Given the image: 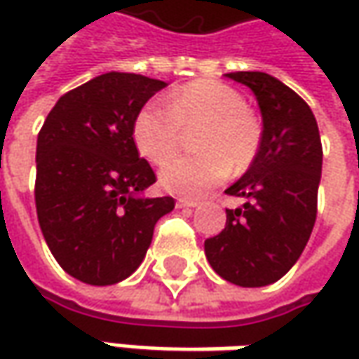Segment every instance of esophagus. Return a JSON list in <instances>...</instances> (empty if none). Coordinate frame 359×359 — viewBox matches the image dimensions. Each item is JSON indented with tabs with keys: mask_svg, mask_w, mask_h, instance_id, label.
I'll use <instances>...</instances> for the list:
<instances>
[{
	"mask_svg": "<svg viewBox=\"0 0 359 359\" xmlns=\"http://www.w3.org/2000/svg\"><path fill=\"white\" fill-rule=\"evenodd\" d=\"M177 208H196L198 205V200H189V198H180L175 201Z\"/></svg>",
	"mask_w": 359,
	"mask_h": 359,
	"instance_id": "esophagus-1",
	"label": "esophagus"
}]
</instances>
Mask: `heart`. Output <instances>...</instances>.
Instances as JSON below:
<instances>
[{"mask_svg": "<svg viewBox=\"0 0 359 359\" xmlns=\"http://www.w3.org/2000/svg\"><path fill=\"white\" fill-rule=\"evenodd\" d=\"M194 134L198 154L172 160L159 172L163 189L198 198L233 173L245 172L264 142V123L240 90L219 79H196L168 95L165 107L145 105L133 119V142L147 161L161 165L179 149L184 129Z\"/></svg>", "mask_w": 359, "mask_h": 359, "instance_id": "obj_1", "label": "heart"}]
</instances>
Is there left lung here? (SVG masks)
Wrapping results in <instances>:
<instances>
[{"instance_id":"8db88e82","label":"left lung","mask_w":359,"mask_h":359,"mask_svg":"<svg viewBox=\"0 0 359 359\" xmlns=\"http://www.w3.org/2000/svg\"><path fill=\"white\" fill-rule=\"evenodd\" d=\"M255 93L264 119L262 149L228 196L245 198L226 210V228L205 240L210 266L241 287L278 282L302 255L318 215L322 140L310 105L280 79L233 72Z\"/></svg>"}]
</instances>
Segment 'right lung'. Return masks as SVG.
<instances>
[{"instance_id": "add662e5", "label": "right lung", "mask_w": 359, "mask_h": 359, "mask_svg": "<svg viewBox=\"0 0 359 359\" xmlns=\"http://www.w3.org/2000/svg\"><path fill=\"white\" fill-rule=\"evenodd\" d=\"M165 86L140 74L93 77L63 93L37 133V222L49 252L79 282L131 276L175 205L170 196H140L156 173L131 133L137 111Z\"/></svg>"}]
</instances>
